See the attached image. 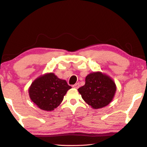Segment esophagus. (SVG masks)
Instances as JSON below:
<instances>
[{"label":"esophagus","instance_id":"1","mask_svg":"<svg viewBox=\"0 0 147 147\" xmlns=\"http://www.w3.org/2000/svg\"><path fill=\"white\" fill-rule=\"evenodd\" d=\"M73 87L74 88H75V89H78L79 87H80V84H79V83H76V84H74V85H73Z\"/></svg>","mask_w":147,"mask_h":147}]
</instances>
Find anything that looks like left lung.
I'll list each match as a JSON object with an SVG mask.
<instances>
[{"instance_id": "left-lung-1", "label": "left lung", "mask_w": 147, "mask_h": 147, "mask_svg": "<svg viewBox=\"0 0 147 147\" xmlns=\"http://www.w3.org/2000/svg\"><path fill=\"white\" fill-rule=\"evenodd\" d=\"M116 89L110 77L101 72H93L86 76L85 85L78 91L87 104L94 109H99L111 102Z\"/></svg>"}]
</instances>
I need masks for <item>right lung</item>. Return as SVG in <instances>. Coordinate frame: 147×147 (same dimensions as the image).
I'll return each instance as SVG.
<instances>
[{
    "label": "right lung",
    "instance_id": "1",
    "mask_svg": "<svg viewBox=\"0 0 147 147\" xmlns=\"http://www.w3.org/2000/svg\"><path fill=\"white\" fill-rule=\"evenodd\" d=\"M71 88L65 80L59 79L51 73L35 80L28 93L32 101L41 109L52 111L61 104L64 95Z\"/></svg>",
    "mask_w": 147,
    "mask_h": 147
}]
</instances>
